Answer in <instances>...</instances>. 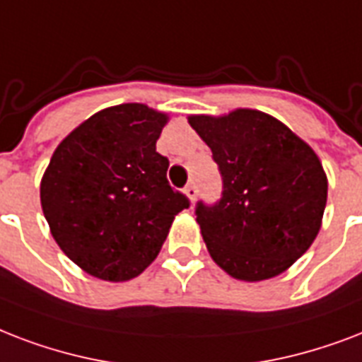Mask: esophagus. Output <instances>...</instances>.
Returning a JSON list of instances; mask_svg holds the SVG:
<instances>
[{"mask_svg":"<svg viewBox=\"0 0 362 362\" xmlns=\"http://www.w3.org/2000/svg\"><path fill=\"white\" fill-rule=\"evenodd\" d=\"M185 194H187V198H189L190 202L196 200V196H198V189H196L194 183H189L187 187H185Z\"/></svg>","mask_w":362,"mask_h":362,"instance_id":"1","label":"esophagus"}]
</instances>
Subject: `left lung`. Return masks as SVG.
Returning a JSON list of instances; mask_svg holds the SVG:
<instances>
[{
    "label": "left lung",
    "mask_w": 362,
    "mask_h": 362,
    "mask_svg": "<svg viewBox=\"0 0 362 362\" xmlns=\"http://www.w3.org/2000/svg\"><path fill=\"white\" fill-rule=\"evenodd\" d=\"M223 175L215 206L198 202L196 223L211 259L242 281L279 276L317 238L327 173L295 132L257 109L190 115Z\"/></svg>",
    "instance_id": "8db88e82"
}]
</instances>
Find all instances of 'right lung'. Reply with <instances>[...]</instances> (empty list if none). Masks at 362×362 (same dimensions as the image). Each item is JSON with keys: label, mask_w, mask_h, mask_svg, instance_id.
<instances>
[{"label": "right lung", "mask_w": 362, "mask_h": 362, "mask_svg": "<svg viewBox=\"0 0 362 362\" xmlns=\"http://www.w3.org/2000/svg\"><path fill=\"white\" fill-rule=\"evenodd\" d=\"M170 120L145 103H120L81 122L56 147L41 179L50 234L86 274L128 281L158 257L189 200L166 179L156 139Z\"/></svg>", "instance_id": "add662e5"}]
</instances>
